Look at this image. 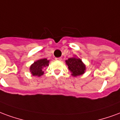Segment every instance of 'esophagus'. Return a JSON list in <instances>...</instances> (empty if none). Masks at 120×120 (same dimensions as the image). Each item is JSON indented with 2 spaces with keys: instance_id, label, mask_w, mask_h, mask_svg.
<instances>
[{
  "instance_id": "34e87169",
  "label": "esophagus",
  "mask_w": 120,
  "mask_h": 120,
  "mask_svg": "<svg viewBox=\"0 0 120 120\" xmlns=\"http://www.w3.org/2000/svg\"><path fill=\"white\" fill-rule=\"evenodd\" d=\"M56 60H57V61H61V60H62V58H61V57H56Z\"/></svg>"
}]
</instances>
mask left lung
<instances>
[{"mask_svg": "<svg viewBox=\"0 0 120 120\" xmlns=\"http://www.w3.org/2000/svg\"><path fill=\"white\" fill-rule=\"evenodd\" d=\"M66 63L68 66L69 70L72 73L73 76H79L84 73L86 66L82 61L79 58L71 57L66 61Z\"/></svg>", "mask_w": 120, "mask_h": 120, "instance_id": "obj_1", "label": "left lung"}]
</instances>
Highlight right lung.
I'll list each match as a JSON object with an SVG mask.
<instances>
[{"label":"right lung","instance_id":"add662e5","mask_svg":"<svg viewBox=\"0 0 120 120\" xmlns=\"http://www.w3.org/2000/svg\"><path fill=\"white\" fill-rule=\"evenodd\" d=\"M49 61L47 59H41L36 61L30 67V71L34 76H41L43 74V68L49 66Z\"/></svg>","mask_w":120,"mask_h":120}]
</instances>
